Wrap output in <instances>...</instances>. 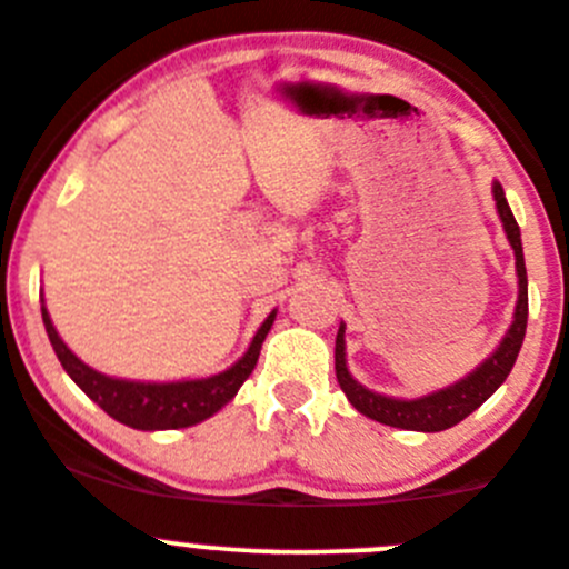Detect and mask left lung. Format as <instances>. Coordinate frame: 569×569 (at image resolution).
Returning a JSON list of instances; mask_svg holds the SVG:
<instances>
[{
    "label": "left lung",
    "instance_id": "left-lung-1",
    "mask_svg": "<svg viewBox=\"0 0 569 569\" xmlns=\"http://www.w3.org/2000/svg\"><path fill=\"white\" fill-rule=\"evenodd\" d=\"M493 201L501 227H505V234H508L510 249H513L516 254V278H519V297H516L510 329L505 331L499 346L485 357V362H479L473 371L465 373L462 380H457L448 388H439V391L422 393V397L417 399H399L371 391V388H366L362 382H357L355 377H351L346 362V322H340L335 340L337 382H340L348 402H351L360 413H366L368 419H377V422L391 425V428H402V431L437 433L462 422L468 413H473L476 408L482 406L485 399H488L501 382L508 380V373L510 368H513L516 357H519L527 331V269L525 252H521L519 223H516L513 212H510L508 198H505V189H501L499 181H493Z\"/></svg>",
    "mask_w": 569,
    "mask_h": 569
}]
</instances>
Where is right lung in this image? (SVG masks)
I'll use <instances>...</instances> for the list:
<instances>
[{
  "mask_svg": "<svg viewBox=\"0 0 569 569\" xmlns=\"http://www.w3.org/2000/svg\"><path fill=\"white\" fill-rule=\"evenodd\" d=\"M278 309L260 322V329L254 331L252 342L243 351L238 362L221 373L212 377H198V380H172V382H141V380H121V377H107V373L96 371L87 362L68 348V342L61 340L56 331L53 320H50L48 309H44L42 297V320L44 331L50 337L56 357H59L61 368L70 373V380L93 399L101 411L110 413L112 419H119L121 425H130L136 431H176V428H189L212 413L221 411L227 402H232L240 386L247 382L249 373L254 371L260 357V346H263L266 335L272 329Z\"/></svg>",
  "mask_w": 569,
  "mask_h": 569,
  "instance_id": "add662e5",
  "label": "right lung"
}]
</instances>
